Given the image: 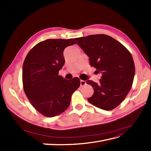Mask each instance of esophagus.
<instances>
[{"label": "esophagus", "instance_id": "obj_1", "mask_svg": "<svg viewBox=\"0 0 151 151\" xmlns=\"http://www.w3.org/2000/svg\"><path fill=\"white\" fill-rule=\"evenodd\" d=\"M86 84V81H82V80H81V86H85Z\"/></svg>", "mask_w": 151, "mask_h": 151}]
</instances>
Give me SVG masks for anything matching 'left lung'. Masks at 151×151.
<instances>
[{
    "mask_svg": "<svg viewBox=\"0 0 151 151\" xmlns=\"http://www.w3.org/2000/svg\"><path fill=\"white\" fill-rule=\"evenodd\" d=\"M75 40L89 58L91 66L102 75L99 84L87 82L94 89L88 102L102 110H113L124 101L132 86L135 65L132 54L108 35H90Z\"/></svg>",
    "mask_w": 151,
    "mask_h": 151,
    "instance_id": "left-lung-1",
    "label": "left lung"
}]
</instances>
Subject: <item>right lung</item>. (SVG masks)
<instances>
[{"label": "right lung", "instance_id": "right-lung-1", "mask_svg": "<svg viewBox=\"0 0 151 151\" xmlns=\"http://www.w3.org/2000/svg\"><path fill=\"white\" fill-rule=\"evenodd\" d=\"M74 39H49L36 45L22 65L23 89L31 104L41 114L52 117L67 110L71 95L81 85L78 77L58 75L65 59L63 50L75 44Z\"/></svg>", "mask_w": 151, "mask_h": 151}]
</instances>
